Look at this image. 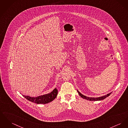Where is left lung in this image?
Masks as SVG:
<instances>
[{"label":"left lung","instance_id":"left-lung-1","mask_svg":"<svg viewBox=\"0 0 128 128\" xmlns=\"http://www.w3.org/2000/svg\"><path fill=\"white\" fill-rule=\"evenodd\" d=\"M78 93L79 94V95L83 98L85 99V100H90V101H98V100H103L104 99H105V98H106L107 97H108V96H109L110 94H111L112 93H110L109 94H108L106 95H105V96H100V97H98V98H90V97H88V96H85L83 95L82 94H81L78 90H77Z\"/></svg>","mask_w":128,"mask_h":128}]
</instances>
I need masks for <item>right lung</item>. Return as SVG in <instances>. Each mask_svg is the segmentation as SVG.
<instances>
[{"instance_id": "add662e5", "label": "right lung", "mask_w": 128, "mask_h": 128, "mask_svg": "<svg viewBox=\"0 0 128 128\" xmlns=\"http://www.w3.org/2000/svg\"><path fill=\"white\" fill-rule=\"evenodd\" d=\"M58 90L56 88L48 94H44L37 97H31L24 95H23V96L25 98L26 100L31 102H34L37 104H46L53 101L56 98Z\"/></svg>"}]
</instances>
